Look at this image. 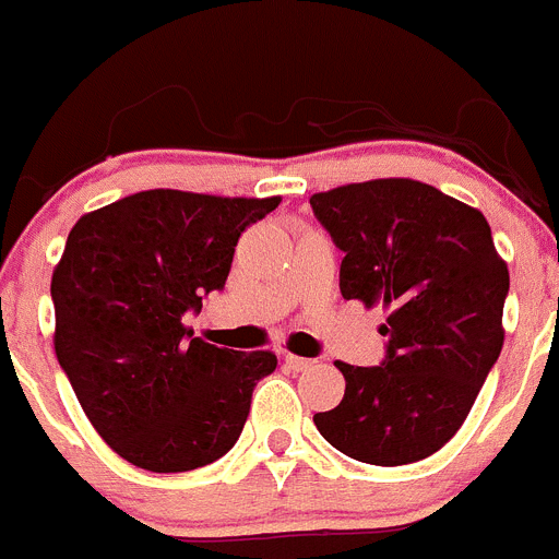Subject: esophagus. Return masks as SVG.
<instances>
[{
    "label": "esophagus",
    "instance_id": "34e87169",
    "mask_svg": "<svg viewBox=\"0 0 559 559\" xmlns=\"http://www.w3.org/2000/svg\"><path fill=\"white\" fill-rule=\"evenodd\" d=\"M285 364H288L294 372H305V369H310L316 364V360L310 358H299V355H285Z\"/></svg>",
    "mask_w": 559,
    "mask_h": 559
}]
</instances>
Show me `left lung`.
I'll return each mask as SVG.
<instances>
[{
  "label": "left lung",
  "mask_w": 559,
  "mask_h": 559,
  "mask_svg": "<svg viewBox=\"0 0 559 559\" xmlns=\"http://www.w3.org/2000/svg\"><path fill=\"white\" fill-rule=\"evenodd\" d=\"M341 260V296L389 310L380 367L335 360L347 389L313 423L380 467L431 456L462 428L503 347L510 271L487 218L437 187L374 179L310 199Z\"/></svg>",
  "instance_id": "1"
}]
</instances>
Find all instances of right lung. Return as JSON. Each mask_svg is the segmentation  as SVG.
<instances>
[{
	"instance_id": "right-lung-1",
	"label": "right lung",
	"mask_w": 559,
	"mask_h": 559,
	"mask_svg": "<svg viewBox=\"0 0 559 559\" xmlns=\"http://www.w3.org/2000/svg\"><path fill=\"white\" fill-rule=\"evenodd\" d=\"M280 199L145 190L72 226L52 274L56 355L88 423L126 462L185 473L237 442L274 353L192 338L187 313L224 290L237 237Z\"/></svg>"
}]
</instances>
